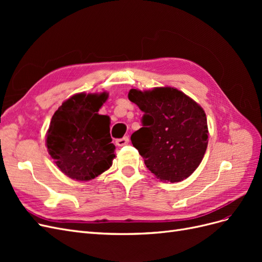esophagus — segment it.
<instances>
[{
  "label": "esophagus",
  "mask_w": 262,
  "mask_h": 262,
  "mask_svg": "<svg viewBox=\"0 0 262 262\" xmlns=\"http://www.w3.org/2000/svg\"><path fill=\"white\" fill-rule=\"evenodd\" d=\"M128 143H129V138L128 137H123L122 139L116 140V144L118 146H123V145H126Z\"/></svg>",
  "instance_id": "esophagus-1"
}]
</instances>
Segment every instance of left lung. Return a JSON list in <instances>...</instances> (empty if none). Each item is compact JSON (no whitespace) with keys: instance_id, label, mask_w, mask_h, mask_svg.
Returning <instances> with one entry per match:
<instances>
[{"instance_id":"1","label":"left lung","mask_w":262,"mask_h":262,"mask_svg":"<svg viewBox=\"0 0 262 262\" xmlns=\"http://www.w3.org/2000/svg\"><path fill=\"white\" fill-rule=\"evenodd\" d=\"M129 99L142 112V128L131 142L150 172L163 181L188 178L208 146V122L202 107L173 87L132 89Z\"/></svg>"}]
</instances>
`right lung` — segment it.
Wrapping results in <instances>:
<instances>
[{"mask_svg":"<svg viewBox=\"0 0 262 262\" xmlns=\"http://www.w3.org/2000/svg\"><path fill=\"white\" fill-rule=\"evenodd\" d=\"M108 93L73 95L52 116L46 145L55 165L68 177L89 181L110 168L116 146L110 118L98 112Z\"/></svg>","mask_w":262,"mask_h":262,"instance_id":"right-lung-1","label":"right lung"}]
</instances>
